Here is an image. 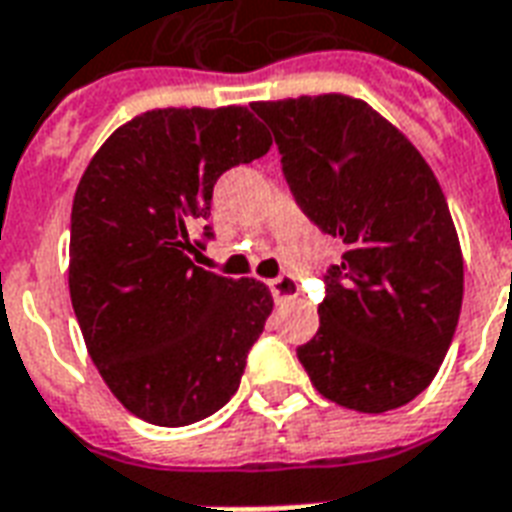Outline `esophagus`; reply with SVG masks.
<instances>
[{
  "mask_svg": "<svg viewBox=\"0 0 512 512\" xmlns=\"http://www.w3.org/2000/svg\"><path fill=\"white\" fill-rule=\"evenodd\" d=\"M268 287H271V293H274L276 301H290V298H298V293H301L293 276H279V279H274Z\"/></svg>",
  "mask_w": 512,
  "mask_h": 512,
  "instance_id": "34e87169",
  "label": "esophagus"
}]
</instances>
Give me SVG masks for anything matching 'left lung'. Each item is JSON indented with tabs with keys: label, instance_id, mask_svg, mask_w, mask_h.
Returning a JSON list of instances; mask_svg holds the SVG:
<instances>
[{
	"label": "left lung",
	"instance_id": "left-lung-1",
	"mask_svg": "<svg viewBox=\"0 0 512 512\" xmlns=\"http://www.w3.org/2000/svg\"><path fill=\"white\" fill-rule=\"evenodd\" d=\"M252 111L274 132L298 206L344 244L298 361L339 407H404L437 377L464 298L461 244L434 170L399 127L347 94Z\"/></svg>",
	"mask_w": 512,
	"mask_h": 512
}]
</instances>
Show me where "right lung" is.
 <instances>
[{"instance_id":"right-lung-1","label":"right lung","mask_w":512,"mask_h":512,"mask_svg":"<svg viewBox=\"0 0 512 512\" xmlns=\"http://www.w3.org/2000/svg\"><path fill=\"white\" fill-rule=\"evenodd\" d=\"M268 149L244 105L157 108L121 124L78 181L75 317L105 385L146 423L189 426L238 391L274 298L257 279L195 266L187 227L208 217L225 170Z\"/></svg>"}]
</instances>
